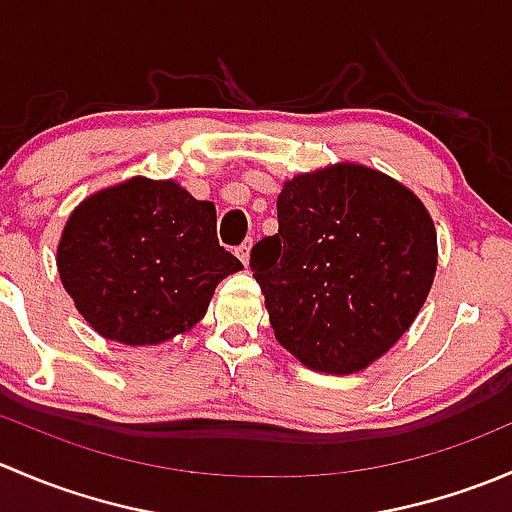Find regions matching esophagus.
Masks as SVG:
<instances>
[{"label": "esophagus", "mask_w": 512, "mask_h": 512, "mask_svg": "<svg viewBox=\"0 0 512 512\" xmlns=\"http://www.w3.org/2000/svg\"><path fill=\"white\" fill-rule=\"evenodd\" d=\"M250 250H252V240L242 242V245L237 247V257H240V262L245 267H250Z\"/></svg>", "instance_id": "1"}]
</instances>
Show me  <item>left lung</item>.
Masks as SVG:
<instances>
[{"instance_id": "8db88e82", "label": "left lung", "mask_w": 512, "mask_h": 512, "mask_svg": "<svg viewBox=\"0 0 512 512\" xmlns=\"http://www.w3.org/2000/svg\"><path fill=\"white\" fill-rule=\"evenodd\" d=\"M277 220L250 255L275 339L312 371H364L431 292L438 242L426 205L391 175L342 160L285 180Z\"/></svg>"}]
</instances>
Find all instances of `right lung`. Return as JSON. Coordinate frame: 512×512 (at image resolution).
<instances>
[{"label": "right lung", "instance_id": "right-lung-1", "mask_svg": "<svg viewBox=\"0 0 512 512\" xmlns=\"http://www.w3.org/2000/svg\"><path fill=\"white\" fill-rule=\"evenodd\" d=\"M215 203L178 180L133 175L71 210L56 270L89 327L126 347H156L205 317L242 262L220 247Z\"/></svg>", "mask_w": 512, "mask_h": 512}]
</instances>
